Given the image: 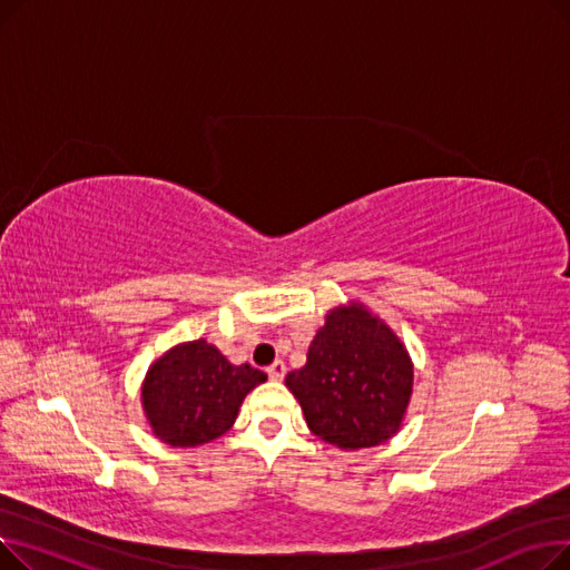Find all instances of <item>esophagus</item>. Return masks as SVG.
<instances>
[{"label": "esophagus", "instance_id": "obj_1", "mask_svg": "<svg viewBox=\"0 0 570 570\" xmlns=\"http://www.w3.org/2000/svg\"><path fill=\"white\" fill-rule=\"evenodd\" d=\"M284 374H286V365H284L282 361H275L273 365L267 367V376L273 379V381H282V379H284Z\"/></svg>", "mask_w": 570, "mask_h": 570}]
</instances>
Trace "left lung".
<instances>
[{
  "mask_svg": "<svg viewBox=\"0 0 570 570\" xmlns=\"http://www.w3.org/2000/svg\"><path fill=\"white\" fill-rule=\"evenodd\" d=\"M286 385L318 439L355 451L400 430L413 367L391 327L351 305L327 314L305 367L291 372Z\"/></svg>",
  "mask_w": 570,
  "mask_h": 570,
  "instance_id": "obj_1",
  "label": "left lung"
}]
</instances>
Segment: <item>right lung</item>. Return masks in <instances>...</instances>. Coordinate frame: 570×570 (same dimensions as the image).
<instances>
[{"instance_id": "1", "label": "right lung", "mask_w": 570, "mask_h": 570, "mask_svg": "<svg viewBox=\"0 0 570 570\" xmlns=\"http://www.w3.org/2000/svg\"><path fill=\"white\" fill-rule=\"evenodd\" d=\"M265 374L252 365H230L205 340L168 351L149 367L142 406L155 434L170 445L189 448L222 436L237 409Z\"/></svg>"}]
</instances>
